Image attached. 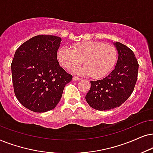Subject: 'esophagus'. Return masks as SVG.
<instances>
[{"label":"esophagus","instance_id":"obj_1","mask_svg":"<svg viewBox=\"0 0 153 153\" xmlns=\"http://www.w3.org/2000/svg\"><path fill=\"white\" fill-rule=\"evenodd\" d=\"M81 78H78V77H76V76H73V81H78V80H80Z\"/></svg>","mask_w":153,"mask_h":153}]
</instances>
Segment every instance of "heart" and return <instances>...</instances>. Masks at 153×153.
<instances>
[{
  "mask_svg": "<svg viewBox=\"0 0 153 153\" xmlns=\"http://www.w3.org/2000/svg\"><path fill=\"white\" fill-rule=\"evenodd\" d=\"M58 59L64 67L70 69L79 66L84 60L86 66L75 68L74 72L90 74L100 78L111 70L117 60V50L111 45L99 41H87L73 45L72 48L63 46L58 51Z\"/></svg>",
  "mask_w": 153,
  "mask_h": 153,
  "instance_id": "heart-1",
  "label": "heart"
}]
</instances>
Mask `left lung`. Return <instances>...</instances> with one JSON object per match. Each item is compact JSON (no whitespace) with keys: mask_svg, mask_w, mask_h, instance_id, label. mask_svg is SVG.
<instances>
[{"mask_svg":"<svg viewBox=\"0 0 153 153\" xmlns=\"http://www.w3.org/2000/svg\"><path fill=\"white\" fill-rule=\"evenodd\" d=\"M114 45L118 52L115 69L102 80L91 81L85 97L87 103L98 111L120 106L131 96L137 81L138 63L133 51L119 42Z\"/></svg>","mask_w":153,"mask_h":153,"instance_id":"left-lung-1","label":"left lung"}]
</instances>
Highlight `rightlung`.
<instances>
[{
    "mask_svg": "<svg viewBox=\"0 0 153 153\" xmlns=\"http://www.w3.org/2000/svg\"><path fill=\"white\" fill-rule=\"evenodd\" d=\"M61 41L58 36L38 35L16 50L11 64L14 91L30 111L43 113L54 109L64 87L72 80L57 61Z\"/></svg>",
    "mask_w": 153,
    "mask_h": 153,
    "instance_id": "add662e5",
    "label": "right lung"
}]
</instances>
